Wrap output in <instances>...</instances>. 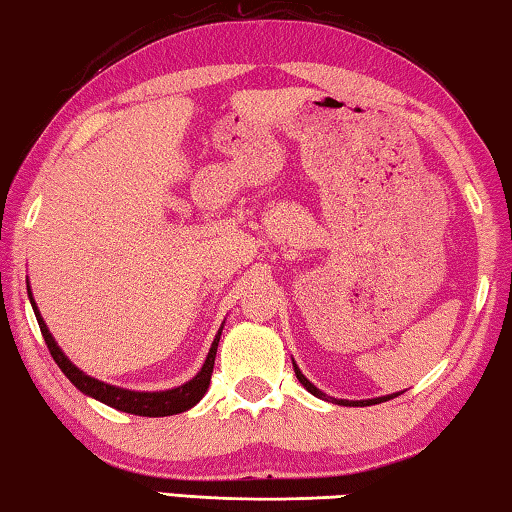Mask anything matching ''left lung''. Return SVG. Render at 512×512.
I'll list each match as a JSON object with an SVG mask.
<instances>
[{
	"label": "left lung",
	"instance_id": "8db88e82",
	"mask_svg": "<svg viewBox=\"0 0 512 512\" xmlns=\"http://www.w3.org/2000/svg\"><path fill=\"white\" fill-rule=\"evenodd\" d=\"M294 362V360H291ZM294 371H296V378H298V383L303 385L307 392L310 394H314L316 399H323V401H330V403H337V405H353V408H364V405H376V403H383V401H389V399H394V396H399L401 392H396V394H387V396H376V399H364V401H346V399H335V396H328L326 392H321L319 387H316L312 380H307L305 376H303V371L298 369V364L294 362Z\"/></svg>",
	"mask_w": 512,
	"mask_h": 512
}]
</instances>
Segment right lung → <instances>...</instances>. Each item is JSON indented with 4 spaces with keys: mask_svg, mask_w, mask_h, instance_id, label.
<instances>
[{
    "mask_svg": "<svg viewBox=\"0 0 512 512\" xmlns=\"http://www.w3.org/2000/svg\"><path fill=\"white\" fill-rule=\"evenodd\" d=\"M27 291H29V300H31V307H34V314H36L40 332H43V339H45L47 348H50L54 362L59 364V369L66 373V378L79 389L81 394L91 396V399L109 405V408H116L120 412H129V415H139V417H170V415H177V412L191 410L193 405H196L202 399V396H205L207 387H209V380H212L216 348H218V342H221L223 326L218 328V332H216L212 348H209V353L205 358V364H202L200 371L191 380H186L184 385L173 387V389H159V392H136V389H125V387H116V385L104 383V380H97L93 376H88V373H84L79 367H75V364L70 362L68 355L61 351V346L56 344V339L52 337L50 328H47L43 316H40V310H38V305L34 300V294H31V289H27Z\"/></svg>",
    "mask_w": 512,
    "mask_h": 512,
    "instance_id": "right-lung-1",
    "label": "right lung"
}]
</instances>
